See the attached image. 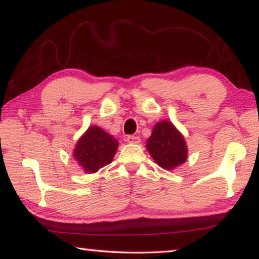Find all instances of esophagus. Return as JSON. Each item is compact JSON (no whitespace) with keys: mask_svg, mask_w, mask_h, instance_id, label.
I'll return each mask as SVG.
<instances>
[{"mask_svg":"<svg viewBox=\"0 0 259 259\" xmlns=\"http://www.w3.org/2000/svg\"><path fill=\"white\" fill-rule=\"evenodd\" d=\"M125 140L130 144H139L140 143V138L138 137V136H133V135L128 136Z\"/></svg>","mask_w":259,"mask_h":259,"instance_id":"obj_1","label":"esophagus"}]
</instances>
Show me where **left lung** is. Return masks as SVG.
I'll return each mask as SVG.
<instances>
[{"label": "left lung", "instance_id": "8db88e82", "mask_svg": "<svg viewBox=\"0 0 259 259\" xmlns=\"http://www.w3.org/2000/svg\"><path fill=\"white\" fill-rule=\"evenodd\" d=\"M146 148L153 160L165 170L175 169L187 159L185 139L169 121H160L154 125Z\"/></svg>", "mask_w": 259, "mask_h": 259}]
</instances>
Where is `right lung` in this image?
<instances>
[{
  "label": "right lung",
  "mask_w": 259,
  "mask_h": 259,
  "mask_svg": "<svg viewBox=\"0 0 259 259\" xmlns=\"http://www.w3.org/2000/svg\"><path fill=\"white\" fill-rule=\"evenodd\" d=\"M119 142L97 125L89 126L77 140L73 156L87 174L97 172L109 164L115 155Z\"/></svg>",
  "instance_id": "1"
}]
</instances>
